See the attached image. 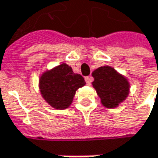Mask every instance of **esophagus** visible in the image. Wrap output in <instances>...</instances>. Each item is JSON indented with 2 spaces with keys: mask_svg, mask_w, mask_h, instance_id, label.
<instances>
[{
  "mask_svg": "<svg viewBox=\"0 0 158 158\" xmlns=\"http://www.w3.org/2000/svg\"><path fill=\"white\" fill-rule=\"evenodd\" d=\"M92 77H90V76H88V77H85V81H86V83L88 84V85H90V83H91V81H92Z\"/></svg>",
  "mask_w": 158,
  "mask_h": 158,
  "instance_id": "esophagus-1",
  "label": "esophagus"
}]
</instances>
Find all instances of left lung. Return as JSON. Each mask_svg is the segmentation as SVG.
<instances>
[{
    "instance_id": "1",
    "label": "left lung",
    "mask_w": 158,
    "mask_h": 158,
    "mask_svg": "<svg viewBox=\"0 0 158 158\" xmlns=\"http://www.w3.org/2000/svg\"><path fill=\"white\" fill-rule=\"evenodd\" d=\"M92 86L102 104L109 109L119 106L129 95L130 83L123 75L110 66L100 67L92 72Z\"/></svg>"
}]
</instances>
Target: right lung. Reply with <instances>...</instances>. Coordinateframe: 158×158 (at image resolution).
<instances>
[{"instance_id":"right-lung-1","label":"right lung","mask_w":158,"mask_h":158,"mask_svg":"<svg viewBox=\"0 0 158 158\" xmlns=\"http://www.w3.org/2000/svg\"><path fill=\"white\" fill-rule=\"evenodd\" d=\"M85 84L81 75L75 74L71 67L62 63L40 76L39 89L50 106L56 110H65L71 105L77 89Z\"/></svg>"}]
</instances>
